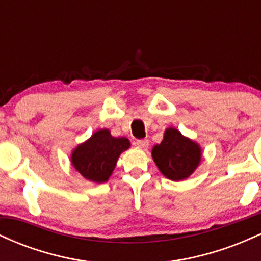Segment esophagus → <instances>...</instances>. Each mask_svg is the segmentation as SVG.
I'll use <instances>...</instances> for the list:
<instances>
[{
	"label": "esophagus",
	"mask_w": 261,
	"mask_h": 261,
	"mask_svg": "<svg viewBox=\"0 0 261 261\" xmlns=\"http://www.w3.org/2000/svg\"><path fill=\"white\" fill-rule=\"evenodd\" d=\"M136 145H137V147H140V148H142V149H146V148H148L149 141L148 140H137L136 141Z\"/></svg>",
	"instance_id": "esophagus-1"
}]
</instances>
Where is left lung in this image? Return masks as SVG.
Listing matches in <instances>:
<instances>
[{"mask_svg": "<svg viewBox=\"0 0 261 261\" xmlns=\"http://www.w3.org/2000/svg\"><path fill=\"white\" fill-rule=\"evenodd\" d=\"M152 158L160 172L173 181L185 180L201 163L202 151L196 141L175 127L164 131L163 140L152 148Z\"/></svg>", "mask_w": 261, "mask_h": 261, "instance_id": "left-lung-1", "label": "left lung"}]
</instances>
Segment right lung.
I'll return each mask as SVG.
<instances>
[{
	"instance_id": "right-lung-1",
	"label": "right lung",
	"mask_w": 261,
	"mask_h": 261,
	"mask_svg": "<svg viewBox=\"0 0 261 261\" xmlns=\"http://www.w3.org/2000/svg\"><path fill=\"white\" fill-rule=\"evenodd\" d=\"M128 148L126 137H114L108 128H100L73 149L71 163L87 180L101 184L109 180L120 154Z\"/></svg>"
}]
</instances>
